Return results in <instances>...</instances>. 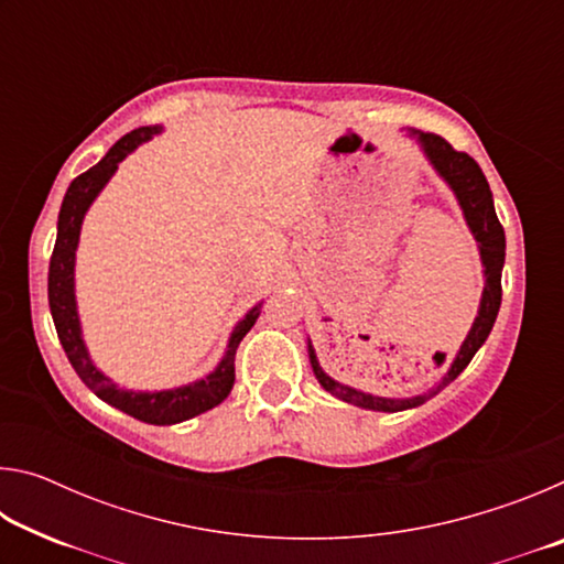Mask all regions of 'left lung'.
<instances>
[{
  "label": "left lung",
  "mask_w": 564,
  "mask_h": 564,
  "mask_svg": "<svg viewBox=\"0 0 564 564\" xmlns=\"http://www.w3.org/2000/svg\"><path fill=\"white\" fill-rule=\"evenodd\" d=\"M405 137L415 141L417 149L423 151L427 164H431L435 174L445 181V186L453 191L455 202L463 212L465 224L475 238L477 251H480L485 285H482L480 305H477V316L473 321L470 330H467L460 350L455 352L451 366L445 368L441 383L423 395L386 398V395L366 393V390L340 383V380L330 378L326 370L321 368L316 348H313V340L308 338V343H305V346H308V360H311L313 376H316L323 390H328L333 398L343 400V403H350L366 410H378V413H398V410L417 408L423 405L425 400H431L433 395L441 393L447 383H453V380L467 368V362L473 360L475 352L482 348V343L488 340L490 330L495 326V318H498L500 301H502L500 281H502V265H505V231L498 221V214H495L492 191H490L488 178L482 174V169L475 164V159L463 154V151H455L445 139L435 137V133L408 129Z\"/></svg>",
  "instance_id": "obj_1"
}]
</instances>
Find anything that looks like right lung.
<instances>
[{"mask_svg":"<svg viewBox=\"0 0 564 564\" xmlns=\"http://www.w3.org/2000/svg\"><path fill=\"white\" fill-rule=\"evenodd\" d=\"M161 131H164V127H159V123L156 127L133 129L107 151V156L97 166L84 171L66 188L59 208V221H56L54 253L50 261V311L66 358H69L76 376L89 386L94 395L101 398L104 403L119 408L121 413L141 420V423L176 425L216 408L231 393L236 380L234 360L238 343L243 340L246 333L259 321L263 301L251 305L246 311V316L236 323L231 336H228L224 356L216 362L214 370H208L204 378L194 380V383L164 390L119 388L101 368H97V362H94L87 348V340H84L79 305H76V248H79L84 216H87L91 204L97 202V196L109 184L111 176L117 174L121 161L133 154L141 144L159 137Z\"/></svg>","mask_w":564,"mask_h":564,"instance_id":"right-lung-1","label":"right lung"}]
</instances>
